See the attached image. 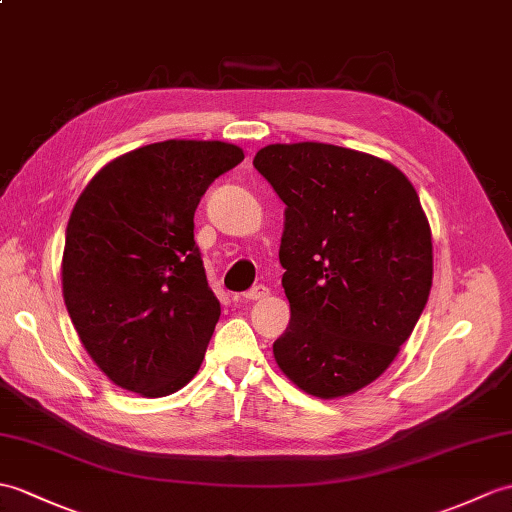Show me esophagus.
I'll use <instances>...</instances> for the list:
<instances>
[{
	"label": "esophagus",
	"mask_w": 512,
	"mask_h": 512,
	"mask_svg": "<svg viewBox=\"0 0 512 512\" xmlns=\"http://www.w3.org/2000/svg\"><path fill=\"white\" fill-rule=\"evenodd\" d=\"M242 296L246 301H259V299H264V296H268V288H266V285L259 283V285H253L251 290H246Z\"/></svg>",
	"instance_id": "34e87169"
}]
</instances>
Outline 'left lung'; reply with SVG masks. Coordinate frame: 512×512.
I'll use <instances>...</instances> for the list:
<instances>
[{"instance_id":"8db88e82","label":"left lung","mask_w":512,"mask_h":512,"mask_svg":"<svg viewBox=\"0 0 512 512\" xmlns=\"http://www.w3.org/2000/svg\"><path fill=\"white\" fill-rule=\"evenodd\" d=\"M253 165L285 202L290 325L272 353L310 395H351L397 358L430 296L432 231L417 189L384 159L316 141L266 146Z\"/></svg>"}]
</instances>
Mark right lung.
Here are the masks:
<instances>
[{
	"label": "right lung",
	"instance_id": "obj_1",
	"mask_svg": "<svg viewBox=\"0 0 512 512\" xmlns=\"http://www.w3.org/2000/svg\"><path fill=\"white\" fill-rule=\"evenodd\" d=\"M242 159L224 141H161L104 165L76 200L63 296L80 342L113 384L165 397L198 373L220 301L194 242V213Z\"/></svg>",
	"mask_w": 512,
	"mask_h": 512
}]
</instances>
